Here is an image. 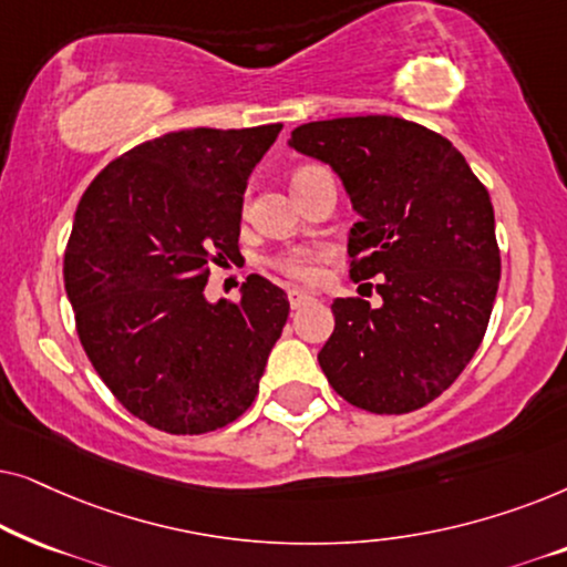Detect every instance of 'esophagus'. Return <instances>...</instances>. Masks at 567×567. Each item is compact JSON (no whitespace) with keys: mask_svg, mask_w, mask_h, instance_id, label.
Returning a JSON list of instances; mask_svg holds the SVG:
<instances>
[{"mask_svg":"<svg viewBox=\"0 0 567 567\" xmlns=\"http://www.w3.org/2000/svg\"><path fill=\"white\" fill-rule=\"evenodd\" d=\"M309 299H312V297H309V293H307V291H301V289H289V305H291L293 309L305 307Z\"/></svg>","mask_w":567,"mask_h":567,"instance_id":"esophagus-1","label":"esophagus"}]
</instances>
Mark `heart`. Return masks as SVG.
<instances>
[{
  "mask_svg": "<svg viewBox=\"0 0 567 567\" xmlns=\"http://www.w3.org/2000/svg\"><path fill=\"white\" fill-rule=\"evenodd\" d=\"M317 165H307L299 167L293 177H301L309 169H315ZM324 258L322 250H289L281 255H274L270 258V266H274L278 274H284L286 278H293V281H315L317 278V266Z\"/></svg>",
  "mask_w": 567,
  "mask_h": 567,
  "instance_id": "obj_1",
  "label": "heart"
}]
</instances>
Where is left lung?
I'll return each mask as SVG.
<instances>
[{"label": "left lung", "instance_id": "8db88e82", "mask_svg": "<svg viewBox=\"0 0 567 567\" xmlns=\"http://www.w3.org/2000/svg\"><path fill=\"white\" fill-rule=\"evenodd\" d=\"M293 150L336 169L361 219L351 278L379 276L374 309L332 301L336 330L317 361L332 390L377 415L425 408L483 343L501 281L493 204L452 142L394 115L315 121Z\"/></svg>", "mask_w": 567, "mask_h": 567}]
</instances>
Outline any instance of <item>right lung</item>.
<instances>
[{
	"mask_svg": "<svg viewBox=\"0 0 567 567\" xmlns=\"http://www.w3.org/2000/svg\"><path fill=\"white\" fill-rule=\"evenodd\" d=\"M281 123L188 128L100 169L76 206L64 286L76 336L115 400L152 429L193 436L252 405L289 320L284 289L247 276L208 305L214 262L239 258L247 177Z\"/></svg>",
	"mask_w": 567,
	"mask_h": 567,
	"instance_id": "right-lung-1",
	"label": "right lung"
}]
</instances>
